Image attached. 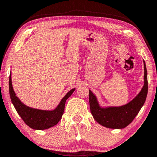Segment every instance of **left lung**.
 I'll use <instances>...</instances> for the list:
<instances>
[{"mask_svg": "<svg viewBox=\"0 0 157 157\" xmlns=\"http://www.w3.org/2000/svg\"><path fill=\"white\" fill-rule=\"evenodd\" d=\"M144 84L140 93L128 103L118 107H100L96 96L89 90L90 108L93 118L98 124L109 128H124L132 122L147 99L148 93L147 70L145 62Z\"/></svg>", "mask_w": 157, "mask_h": 157, "instance_id": "left-lung-1", "label": "left lung"}]
</instances>
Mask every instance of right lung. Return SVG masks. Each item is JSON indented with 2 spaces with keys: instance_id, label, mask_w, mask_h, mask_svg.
Wrapping results in <instances>:
<instances>
[{
  "instance_id": "right-lung-1",
  "label": "right lung",
  "mask_w": 157,
  "mask_h": 157,
  "mask_svg": "<svg viewBox=\"0 0 157 157\" xmlns=\"http://www.w3.org/2000/svg\"><path fill=\"white\" fill-rule=\"evenodd\" d=\"M75 90V88H73L69 91L54 110H44L36 109L24 105L18 99L12 86L11 75L10 74L9 77V93L12 103L25 124L35 130H44L57 124L63 115L66 100L70 97Z\"/></svg>"
}]
</instances>
